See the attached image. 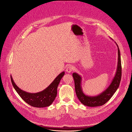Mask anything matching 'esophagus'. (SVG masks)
<instances>
[{
  "label": "esophagus",
  "mask_w": 132,
  "mask_h": 132,
  "mask_svg": "<svg viewBox=\"0 0 132 132\" xmlns=\"http://www.w3.org/2000/svg\"><path fill=\"white\" fill-rule=\"evenodd\" d=\"M74 70V67L73 66H71V65H69L67 67H66V71L67 72V73H71L73 70Z\"/></svg>",
  "instance_id": "1"
}]
</instances>
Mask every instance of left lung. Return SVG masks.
<instances>
[{
  "label": "left lung",
  "instance_id": "8db88e82",
  "mask_svg": "<svg viewBox=\"0 0 132 132\" xmlns=\"http://www.w3.org/2000/svg\"><path fill=\"white\" fill-rule=\"evenodd\" d=\"M118 47V64L117 71L114 77L109 86L103 92L96 96L86 95L82 90L81 86L82 78L77 73H73V77L74 80L75 89L79 100L83 104L90 106L96 107L102 106L105 104L117 91L118 88L121 78V64L120 52L118 45L115 42Z\"/></svg>",
  "mask_w": 132,
  "mask_h": 132
}]
</instances>
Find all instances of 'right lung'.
Instances as JSON below:
<instances>
[{
  "label": "right lung",
  "mask_w": 132,
  "mask_h": 132,
  "mask_svg": "<svg viewBox=\"0 0 132 132\" xmlns=\"http://www.w3.org/2000/svg\"><path fill=\"white\" fill-rule=\"evenodd\" d=\"M64 74L65 72H62L46 88L36 93H30L22 90L15 84L11 75V79L14 88L25 102L33 107L44 108L50 106L56 97L58 85Z\"/></svg>",
  "instance_id": "right-lung-1"
}]
</instances>
